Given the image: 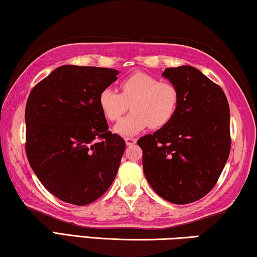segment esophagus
I'll return each instance as SVG.
<instances>
[{
	"instance_id": "34e87169",
	"label": "esophagus",
	"mask_w": 257,
	"mask_h": 257,
	"mask_svg": "<svg viewBox=\"0 0 257 257\" xmlns=\"http://www.w3.org/2000/svg\"><path fill=\"white\" fill-rule=\"evenodd\" d=\"M124 141H125V144H127V145H133V144L136 143L137 140L134 139V137H125Z\"/></svg>"
}]
</instances>
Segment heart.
I'll list each match as a JSON object with an SVG mask.
<instances>
[{
	"label": "heart",
	"mask_w": 257,
	"mask_h": 257,
	"mask_svg": "<svg viewBox=\"0 0 257 257\" xmlns=\"http://www.w3.org/2000/svg\"><path fill=\"white\" fill-rule=\"evenodd\" d=\"M121 93L106 87L99 94V107L109 121H117L132 105L133 113L118 122L114 130L122 136L142 132L151 124L166 125L177 112L179 92L170 82L158 80L145 72H135L120 84Z\"/></svg>",
	"instance_id": "obj_1"
}]
</instances>
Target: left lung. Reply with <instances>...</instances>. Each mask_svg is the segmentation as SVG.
Wrapping results in <instances>:
<instances>
[{
  "label": "left lung",
  "mask_w": 257,
  "mask_h": 257,
  "mask_svg": "<svg viewBox=\"0 0 257 257\" xmlns=\"http://www.w3.org/2000/svg\"><path fill=\"white\" fill-rule=\"evenodd\" d=\"M179 92L166 125L137 141L152 189L174 204L198 201L216 185L231 150L229 106L219 85L190 66L166 68Z\"/></svg>",
  "instance_id": "left-lung-1"
}]
</instances>
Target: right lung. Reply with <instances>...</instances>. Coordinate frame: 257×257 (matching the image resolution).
Masks as SVG:
<instances>
[{"label":"right lung","mask_w":257,"mask_h":257,"mask_svg":"<svg viewBox=\"0 0 257 257\" xmlns=\"http://www.w3.org/2000/svg\"><path fill=\"white\" fill-rule=\"evenodd\" d=\"M117 75L109 68L68 64L31 91L26 156L45 188L61 201L90 204L116 177L125 142L108 132L98 99Z\"/></svg>","instance_id":"obj_1"}]
</instances>
